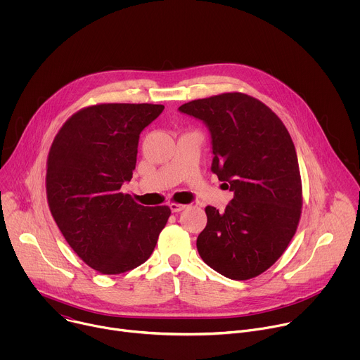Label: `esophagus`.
<instances>
[{
  "label": "esophagus",
  "instance_id": "1",
  "mask_svg": "<svg viewBox=\"0 0 360 360\" xmlns=\"http://www.w3.org/2000/svg\"><path fill=\"white\" fill-rule=\"evenodd\" d=\"M169 208H171L172 212H181L186 208V205H182V203H178V202H171Z\"/></svg>",
  "mask_w": 360,
  "mask_h": 360
}]
</instances>
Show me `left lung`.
I'll use <instances>...</instances> for the list:
<instances>
[{
  "instance_id": "8db88e82",
  "label": "left lung",
  "mask_w": 360,
  "mask_h": 360,
  "mask_svg": "<svg viewBox=\"0 0 360 360\" xmlns=\"http://www.w3.org/2000/svg\"><path fill=\"white\" fill-rule=\"evenodd\" d=\"M208 125L212 172L233 191L225 212L207 207L196 239L200 258L233 281L269 269L292 240L302 214V181L293 141L264 102L242 92L179 107Z\"/></svg>"
}]
</instances>
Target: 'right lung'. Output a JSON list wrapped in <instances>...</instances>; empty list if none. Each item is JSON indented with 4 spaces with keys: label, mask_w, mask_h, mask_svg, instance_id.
<instances>
[{
    "label": "right lung",
    "mask_w": 360,
    "mask_h": 360,
    "mask_svg": "<svg viewBox=\"0 0 360 360\" xmlns=\"http://www.w3.org/2000/svg\"><path fill=\"white\" fill-rule=\"evenodd\" d=\"M164 111L153 104H96L70 117L46 160L48 207L68 245L92 269L120 275L142 265L171 217L121 192L139 134Z\"/></svg>",
    "instance_id": "right-lung-1"
}]
</instances>
